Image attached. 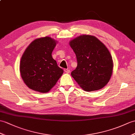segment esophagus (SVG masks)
Returning <instances> with one entry per match:
<instances>
[{
  "label": "esophagus",
  "mask_w": 135,
  "mask_h": 135,
  "mask_svg": "<svg viewBox=\"0 0 135 135\" xmlns=\"http://www.w3.org/2000/svg\"><path fill=\"white\" fill-rule=\"evenodd\" d=\"M64 71L65 73H67V74L70 73V70H68V69H64Z\"/></svg>",
  "instance_id": "34e87169"
}]
</instances>
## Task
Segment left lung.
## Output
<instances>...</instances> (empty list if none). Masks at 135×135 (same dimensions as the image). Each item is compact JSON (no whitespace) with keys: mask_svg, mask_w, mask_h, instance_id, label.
<instances>
[{"mask_svg":"<svg viewBox=\"0 0 135 135\" xmlns=\"http://www.w3.org/2000/svg\"><path fill=\"white\" fill-rule=\"evenodd\" d=\"M70 45L76 56L78 65L71 75L86 91L101 89L113 73L112 57L103 44L91 35H81L71 40Z\"/></svg>","mask_w":135,"mask_h":135,"instance_id":"left-lung-1","label":"left lung"}]
</instances>
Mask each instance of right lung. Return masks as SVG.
Returning a JSON list of instances; mask_svg holds the SVG:
<instances>
[{
  "label": "right lung",
  "instance_id": "right-lung-1",
  "mask_svg": "<svg viewBox=\"0 0 135 135\" xmlns=\"http://www.w3.org/2000/svg\"><path fill=\"white\" fill-rule=\"evenodd\" d=\"M57 41L49 37L34 40L22 56L20 73L29 89L40 93H48L63 74L53 59L52 53Z\"/></svg>",
  "mask_w": 135,
  "mask_h": 135
}]
</instances>
